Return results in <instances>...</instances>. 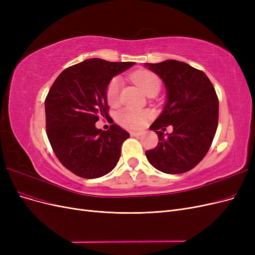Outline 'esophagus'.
<instances>
[{"mask_svg": "<svg viewBox=\"0 0 255 255\" xmlns=\"http://www.w3.org/2000/svg\"><path fill=\"white\" fill-rule=\"evenodd\" d=\"M130 135L135 136V137H138V136L142 135V133H141V132H135V130H133V132H130Z\"/></svg>", "mask_w": 255, "mask_h": 255, "instance_id": "34e87169", "label": "esophagus"}]
</instances>
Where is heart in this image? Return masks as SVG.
<instances>
[{
  "instance_id": "heart-1",
  "label": "heart",
  "mask_w": 255,
  "mask_h": 255,
  "mask_svg": "<svg viewBox=\"0 0 255 255\" xmlns=\"http://www.w3.org/2000/svg\"><path fill=\"white\" fill-rule=\"evenodd\" d=\"M132 80L137 84L145 95H150L160 88V80L158 76L150 71H139L132 75ZM121 80L119 78L113 79L106 88V99L110 105L115 106L120 102ZM152 117L149 111L136 110L127 107L119 111L116 115V119L120 126L127 128H140L146 125Z\"/></svg>"
}]
</instances>
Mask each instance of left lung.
<instances>
[{"instance_id": "8db88e82", "label": "left lung", "mask_w": 255, "mask_h": 255, "mask_svg": "<svg viewBox=\"0 0 255 255\" xmlns=\"http://www.w3.org/2000/svg\"><path fill=\"white\" fill-rule=\"evenodd\" d=\"M145 66L164 81L168 99L163 113L150 127L157 134L158 143L145 151V156L161 172H187L211 148L218 126V97L206 74L188 64L168 59ZM168 125L174 130L165 136L161 131Z\"/></svg>"}]
</instances>
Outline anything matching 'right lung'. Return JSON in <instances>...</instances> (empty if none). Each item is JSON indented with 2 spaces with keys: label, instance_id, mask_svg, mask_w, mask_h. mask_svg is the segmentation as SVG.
<instances>
[{
  "label": "right lung",
  "instance_id": "right-lung-1",
  "mask_svg": "<svg viewBox=\"0 0 255 255\" xmlns=\"http://www.w3.org/2000/svg\"><path fill=\"white\" fill-rule=\"evenodd\" d=\"M132 61L113 63L90 58L61 72L45 98V128L58 160L75 175L97 179L111 172L129 134L119 126L96 128L109 116L106 88L111 80L132 67Z\"/></svg>",
  "mask_w": 255,
  "mask_h": 255
}]
</instances>
